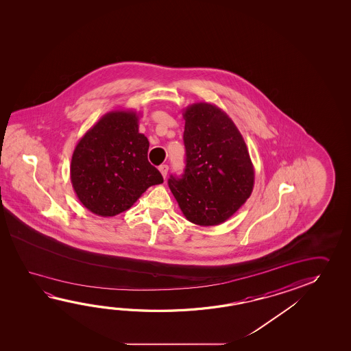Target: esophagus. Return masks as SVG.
Listing matches in <instances>:
<instances>
[{"instance_id":"1","label":"esophagus","mask_w":351,"mask_h":351,"mask_svg":"<svg viewBox=\"0 0 351 351\" xmlns=\"http://www.w3.org/2000/svg\"><path fill=\"white\" fill-rule=\"evenodd\" d=\"M159 171H160L161 175H162V178H167V171H169V167H167V164H162L159 167Z\"/></svg>"}]
</instances>
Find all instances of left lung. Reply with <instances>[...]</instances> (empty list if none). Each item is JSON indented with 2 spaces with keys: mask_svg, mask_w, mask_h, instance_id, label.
I'll return each mask as SVG.
<instances>
[{
  "mask_svg": "<svg viewBox=\"0 0 351 351\" xmlns=\"http://www.w3.org/2000/svg\"><path fill=\"white\" fill-rule=\"evenodd\" d=\"M186 167L167 184L186 219L214 226L234 215L252 193L254 169L235 123L217 105L184 110Z\"/></svg>",
  "mask_w": 351,
  "mask_h": 351,
  "instance_id": "1",
  "label": "left lung"
}]
</instances>
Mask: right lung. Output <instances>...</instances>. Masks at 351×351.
Instances as JSON below:
<instances>
[{
  "label": "right lung",
  "instance_id": "add662e5",
  "mask_svg": "<svg viewBox=\"0 0 351 351\" xmlns=\"http://www.w3.org/2000/svg\"><path fill=\"white\" fill-rule=\"evenodd\" d=\"M138 120L136 111H110L75 145L71 182L82 204L97 215L125 212L164 181L148 161L149 142L139 133Z\"/></svg>",
  "mask_w": 351,
  "mask_h": 351
}]
</instances>
